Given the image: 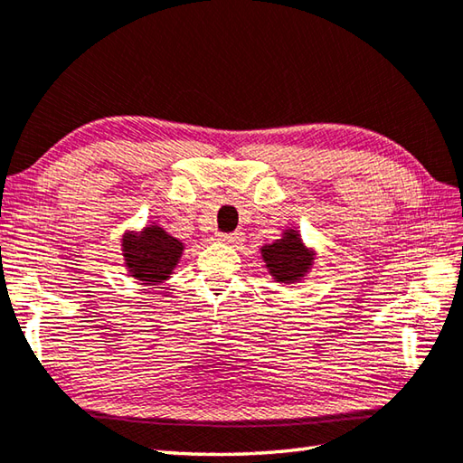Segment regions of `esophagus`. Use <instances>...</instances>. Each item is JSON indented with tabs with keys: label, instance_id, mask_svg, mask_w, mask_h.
I'll list each match as a JSON object with an SVG mask.
<instances>
[{
	"label": "esophagus",
	"instance_id": "34e87169",
	"mask_svg": "<svg viewBox=\"0 0 463 463\" xmlns=\"http://www.w3.org/2000/svg\"><path fill=\"white\" fill-rule=\"evenodd\" d=\"M244 234L241 231H234V232H221L219 234V241L221 242H226V244H239L242 242Z\"/></svg>",
	"mask_w": 463,
	"mask_h": 463
}]
</instances>
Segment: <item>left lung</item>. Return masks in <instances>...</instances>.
Returning <instances> with one entry per match:
<instances>
[{
  "label": "left lung",
  "instance_id": "left-lung-1",
  "mask_svg": "<svg viewBox=\"0 0 463 463\" xmlns=\"http://www.w3.org/2000/svg\"><path fill=\"white\" fill-rule=\"evenodd\" d=\"M262 259L273 277L283 283H293L298 277H303L311 265V255L305 250L295 231H287L283 239L267 244L262 249Z\"/></svg>",
  "mask_w": 463,
  "mask_h": 463
}]
</instances>
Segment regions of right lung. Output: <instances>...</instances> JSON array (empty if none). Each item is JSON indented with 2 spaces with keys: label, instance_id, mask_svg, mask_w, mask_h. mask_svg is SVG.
<instances>
[{
  "label": "right lung",
  "instance_id": "add662e5",
  "mask_svg": "<svg viewBox=\"0 0 463 463\" xmlns=\"http://www.w3.org/2000/svg\"><path fill=\"white\" fill-rule=\"evenodd\" d=\"M126 267L144 285H160L172 275L183 255V242L170 237L160 226H146L140 234L126 232L122 239Z\"/></svg>",
  "mask_w": 463,
  "mask_h": 463
}]
</instances>
